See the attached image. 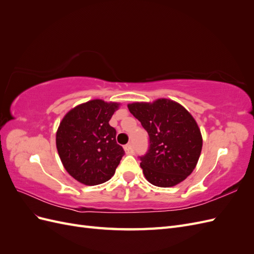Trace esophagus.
Here are the masks:
<instances>
[{"label":"esophagus","mask_w":254,"mask_h":254,"mask_svg":"<svg viewBox=\"0 0 254 254\" xmlns=\"http://www.w3.org/2000/svg\"><path fill=\"white\" fill-rule=\"evenodd\" d=\"M124 149H125V152L127 153V155H133V153H134L133 146H132V144H130V143L124 146Z\"/></svg>","instance_id":"1"}]
</instances>
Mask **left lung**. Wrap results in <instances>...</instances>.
Here are the masks:
<instances>
[{"mask_svg": "<svg viewBox=\"0 0 254 254\" xmlns=\"http://www.w3.org/2000/svg\"><path fill=\"white\" fill-rule=\"evenodd\" d=\"M149 135V149L140 157L148 182L171 188L195 170L202 149V135L195 119L180 104L159 98L152 103L128 104Z\"/></svg>", "mask_w": 254, "mask_h": 254, "instance_id": "obj_1", "label": "left lung"}]
</instances>
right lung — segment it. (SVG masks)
Listing matches in <instances>:
<instances>
[{"label":"right lung","instance_id":"1","mask_svg":"<svg viewBox=\"0 0 254 254\" xmlns=\"http://www.w3.org/2000/svg\"><path fill=\"white\" fill-rule=\"evenodd\" d=\"M120 104L92 99L68 111L56 132V146L65 171L84 186L111 179L124 149L117 143V130L109 125Z\"/></svg>","mask_w":254,"mask_h":254}]
</instances>
